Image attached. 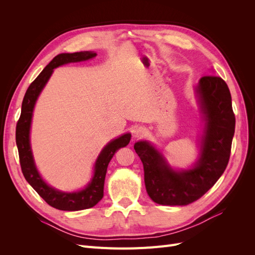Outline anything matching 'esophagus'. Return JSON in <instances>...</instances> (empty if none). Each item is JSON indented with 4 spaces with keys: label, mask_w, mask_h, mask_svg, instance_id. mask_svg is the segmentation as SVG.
Wrapping results in <instances>:
<instances>
[{
    "label": "esophagus",
    "mask_w": 255,
    "mask_h": 255,
    "mask_svg": "<svg viewBox=\"0 0 255 255\" xmlns=\"http://www.w3.org/2000/svg\"><path fill=\"white\" fill-rule=\"evenodd\" d=\"M133 133H134L135 137H141V136H143L145 134V128H136L133 130Z\"/></svg>",
    "instance_id": "1"
}]
</instances>
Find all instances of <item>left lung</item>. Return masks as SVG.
I'll return each mask as SVG.
<instances>
[{
	"label": "left lung",
	"mask_w": 255,
	"mask_h": 255,
	"mask_svg": "<svg viewBox=\"0 0 255 255\" xmlns=\"http://www.w3.org/2000/svg\"><path fill=\"white\" fill-rule=\"evenodd\" d=\"M206 126L201 154L190 170L176 172L163 155L146 141L134 149L141 159L144 184L149 197L161 205H187L197 201L225 172L235 132V115L227 83L219 76L205 75L197 87Z\"/></svg>",
	"instance_id": "8db88e82"
}]
</instances>
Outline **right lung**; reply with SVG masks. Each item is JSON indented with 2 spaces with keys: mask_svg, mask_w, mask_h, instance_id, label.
Returning <instances> with one entry per match:
<instances>
[{
  "mask_svg": "<svg viewBox=\"0 0 255 255\" xmlns=\"http://www.w3.org/2000/svg\"><path fill=\"white\" fill-rule=\"evenodd\" d=\"M97 56L94 52H75V53H63L54 57L49 65L45 67L40 74L29 85L25 96L22 101V109L20 118L17 122L16 128V142L19 152V159L21 170L25 180L32 186L37 194L39 195L45 202L54 208L61 211H81L95 206L100 200L103 198L104 181L111 159L120 148L127 146L130 140V134H125L107 144L100 155L95 165V174L88 186L78 192H61L50 187L44 183L41 176L38 173L34 164L32 150L29 145V128L32 121V115L36 100L41 92L44 85L53 72V69L68 63H76V61L87 60Z\"/></svg>",
  "mask_w": 255,
  "mask_h": 255,
  "instance_id": "right-lung-1",
  "label": "right lung"
}]
</instances>
